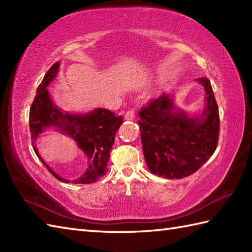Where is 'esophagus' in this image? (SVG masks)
Instances as JSON below:
<instances>
[{
  "mask_svg": "<svg viewBox=\"0 0 252 252\" xmlns=\"http://www.w3.org/2000/svg\"><path fill=\"white\" fill-rule=\"evenodd\" d=\"M135 117V111L134 110H127L125 115L126 120H133Z\"/></svg>",
  "mask_w": 252,
  "mask_h": 252,
  "instance_id": "34e87169",
  "label": "esophagus"
}]
</instances>
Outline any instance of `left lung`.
<instances>
[{
    "label": "left lung",
    "mask_w": 252,
    "mask_h": 252,
    "mask_svg": "<svg viewBox=\"0 0 252 252\" xmlns=\"http://www.w3.org/2000/svg\"><path fill=\"white\" fill-rule=\"evenodd\" d=\"M197 81L205 87L207 100L199 118H189L176 109L165 93L149 100L138 112L144 157L154 174L186 178L216 152L220 131L218 104L209 79Z\"/></svg>",
    "instance_id": "8db88e82"
}]
</instances>
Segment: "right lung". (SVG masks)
<instances>
[{"label": "right lung", "instance_id": "right-lung-1", "mask_svg": "<svg viewBox=\"0 0 252 252\" xmlns=\"http://www.w3.org/2000/svg\"><path fill=\"white\" fill-rule=\"evenodd\" d=\"M60 68V62L53 65L36 89V94L32 101L29 112V126L31 132V141L34 144L40 133L46 127L56 126L63 133L74 138L79 148L85 154L89 160V168L81 178L73 183L91 184L99 180L108 171L110 151L115 143L117 130L123 123L121 116H116L115 112L107 109H95L87 115H69L63 114L53 104L49 90L46 88L54 80ZM36 156L47 170L57 180L67 182L57 175L43 159L40 157L37 149L33 147Z\"/></svg>", "mask_w": 252, "mask_h": 252}]
</instances>
